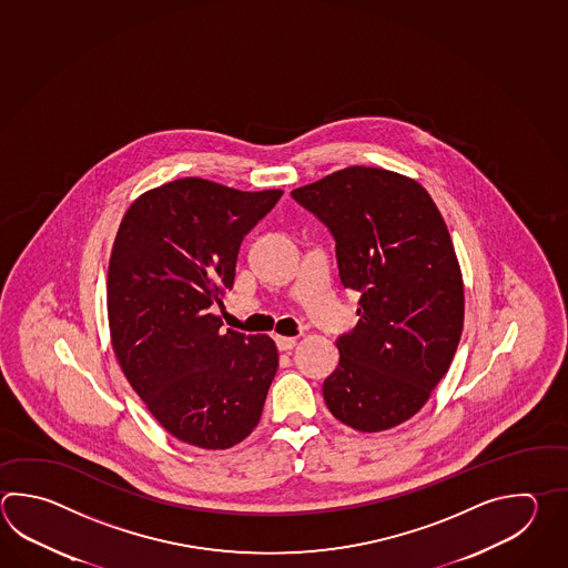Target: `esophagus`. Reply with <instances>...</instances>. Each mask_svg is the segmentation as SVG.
I'll use <instances>...</instances> for the list:
<instances>
[{
    "label": "esophagus",
    "instance_id": "34e87169",
    "mask_svg": "<svg viewBox=\"0 0 568 568\" xmlns=\"http://www.w3.org/2000/svg\"><path fill=\"white\" fill-rule=\"evenodd\" d=\"M275 342H277V347L281 352H291L293 347L297 346V339H295V337L277 336L275 337Z\"/></svg>",
    "mask_w": 568,
    "mask_h": 568
}]
</instances>
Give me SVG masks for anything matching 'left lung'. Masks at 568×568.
I'll use <instances>...</instances> for the list:
<instances>
[{
    "instance_id": "8db88e82",
    "label": "left lung",
    "mask_w": 568,
    "mask_h": 568,
    "mask_svg": "<svg viewBox=\"0 0 568 568\" xmlns=\"http://www.w3.org/2000/svg\"><path fill=\"white\" fill-rule=\"evenodd\" d=\"M336 239L358 324L337 337L325 405L347 427L378 433L425 406L464 329V278L447 224L423 185L352 165L291 192Z\"/></svg>"
}]
</instances>
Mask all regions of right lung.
Instances as JSON below:
<instances>
[{"label":"right lung","mask_w":568,"mask_h":568,"mask_svg":"<svg viewBox=\"0 0 568 568\" xmlns=\"http://www.w3.org/2000/svg\"><path fill=\"white\" fill-rule=\"evenodd\" d=\"M281 194L182 178L141 194L116 231L106 313L119 366L155 420L200 449L246 439L277 372L271 337L222 332L210 310Z\"/></svg>","instance_id":"add662e5"}]
</instances>
